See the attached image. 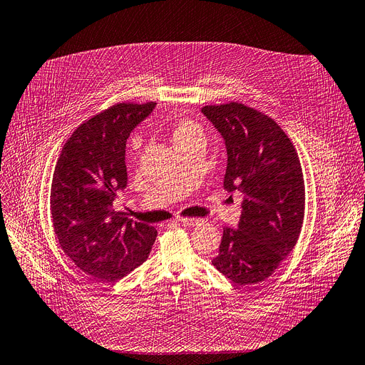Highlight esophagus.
Listing matches in <instances>:
<instances>
[{"label":"esophagus","instance_id":"obj_1","mask_svg":"<svg viewBox=\"0 0 365 365\" xmlns=\"http://www.w3.org/2000/svg\"><path fill=\"white\" fill-rule=\"evenodd\" d=\"M201 222V219H195V217H180L179 224H182L183 227H195Z\"/></svg>","mask_w":365,"mask_h":365}]
</instances>
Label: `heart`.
<instances>
[{"label":"heart","mask_w":365,"mask_h":365,"mask_svg":"<svg viewBox=\"0 0 365 365\" xmlns=\"http://www.w3.org/2000/svg\"><path fill=\"white\" fill-rule=\"evenodd\" d=\"M194 137H202V130L198 123L189 119H180L174 123L171 130V138H173L174 146Z\"/></svg>","instance_id":"heart-1"}]
</instances>
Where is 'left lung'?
<instances>
[{
    "instance_id": "1",
    "label": "left lung",
    "mask_w": 365,
    "mask_h": 365,
    "mask_svg": "<svg viewBox=\"0 0 365 365\" xmlns=\"http://www.w3.org/2000/svg\"><path fill=\"white\" fill-rule=\"evenodd\" d=\"M225 141L224 187L245 194L237 230L224 228L213 265L237 284L270 277L297 245L304 220V179L288 135L242 103L201 108Z\"/></svg>"
}]
</instances>
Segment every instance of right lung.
I'll use <instances>...</instances> for the list:
<instances>
[{"label":"right lung","instance_id":"right-lung-1","mask_svg":"<svg viewBox=\"0 0 365 365\" xmlns=\"http://www.w3.org/2000/svg\"><path fill=\"white\" fill-rule=\"evenodd\" d=\"M156 103H119L78 125L61 150L51 187L52 225L66 255L86 274L115 282L143 264L156 230L113 210L126 187L125 148Z\"/></svg>","mask_w":365,"mask_h":365}]
</instances>
